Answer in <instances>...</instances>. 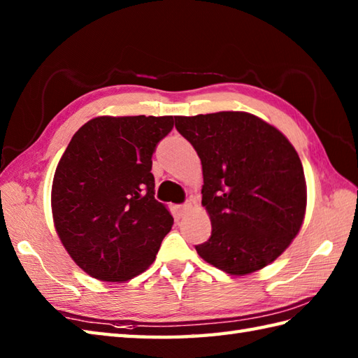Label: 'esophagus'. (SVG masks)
<instances>
[{"label": "esophagus", "mask_w": 358, "mask_h": 358, "mask_svg": "<svg viewBox=\"0 0 358 358\" xmlns=\"http://www.w3.org/2000/svg\"><path fill=\"white\" fill-rule=\"evenodd\" d=\"M189 208H191V204L189 203H185V204H180V206H177V210H178V215H185L186 212L189 210Z\"/></svg>", "instance_id": "esophagus-1"}]
</instances>
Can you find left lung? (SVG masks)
Listing matches in <instances>:
<instances>
[{
	"label": "left lung",
	"instance_id": "left-lung-1",
	"mask_svg": "<svg viewBox=\"0 0 358 358\" xmlns=\"http://www.w3.org/2000/svg\"><path fill=\"white\" fill-rule=\"evenodd\" d=\"M203 166V200L212 234L195 246L231 275L263 269L299 234L306 181L296 150L278 129L248 112L175 117Z\"/></svg>",
	"mask_w": 358,
	"mask_h": 358
}]
</instances>
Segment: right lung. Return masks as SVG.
<instances>
[{
  "instance_id": "add662e5",
  "label": "right lung",
  "mask_w": 358,
  "mask_h": 358,
  "mask_svg": "<svg viewBox=\"0 0 358 358\" xmlns=\"http://www.w3.org/2000/svg\"><path fill=\"white\" fill-rule=\"evenodd\" d=\"M173 117H96L57 166L52 215L72 260L90 277L126 281L146 271L173 218L155 200L152 155Z\"/></svg>"
}]
</instances>
